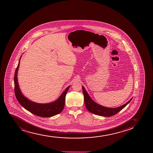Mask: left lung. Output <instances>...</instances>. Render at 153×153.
Returning a JSON list of instances; mask_svg holds the SVG:
<instances>
[{
    "instance_id": "left-lung-1",
    "label": "left lung",
    "mask_w": 153,
    "mask_h": 153,
    "mask_svg": "<svg viewBox=\"0 0 153 153\" xmlns=\"http://www.w3.org/2000/svg\"><path fill=\"white\" fill-rule=\"evenodd\" d=\"M82 89H83V94L84 97L85 105L86 108L90 112L95 115H97L99 116H105V117L113 116L114 115L117 114L118 112H119L120 111H121L122 109H123L131 101L133 98H131L126 104L118 107L114 108L105 107L97 104V102H95L94 100H92L89 95L88 94L87 92L86 91V89H85L84 86H82Z\"/></svg>"
}]
</instances>
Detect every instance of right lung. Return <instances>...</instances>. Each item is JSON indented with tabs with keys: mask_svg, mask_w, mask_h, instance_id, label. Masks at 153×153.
<instances>
[{
	"mask_svg": "<svg viewBox=\"0 0 153 153\" xmlns=\"http://www.w3.org/2000/svg\"><path fill=\"white\" fill-rule=\"evenodd\" d=\"M21 56L20 58L14 76V90L18 102L27 111L37 116L42 117H50L60 113L64 108L65 97L70 86L67 87L56 100L50 103L40 104L30 100L22 93L18 82V70L19 67Z\"/></svg>",
	"mask_w": 153,
	"mask_h": 153,
	"instance_id": "right-lung-1",
	"label": "right lung"
}]
</instances>
